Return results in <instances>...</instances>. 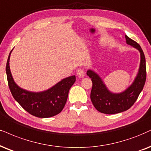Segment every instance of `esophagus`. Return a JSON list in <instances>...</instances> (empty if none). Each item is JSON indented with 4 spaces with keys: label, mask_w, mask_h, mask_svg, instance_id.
I'll list each match as a JSON object with an SVG mask.
<instances>
[{
    "label": "esophagus",
    "mask_w": 151,
    "mask_h": 151,
    "mask_svg": "<svg viewBox=\"0 0 151 151\" xmlns=\"http://www.w3.org/2000/svg\"><path fill=\"white\" fill-rule=\"evenodd\" d=\"M76 73H77V76H78L79 78H83L85 75V70L81 69H81L77 70V71H76Z\"/></svg>",
    "instance_id": "esophagus-1"
}]
</instances>
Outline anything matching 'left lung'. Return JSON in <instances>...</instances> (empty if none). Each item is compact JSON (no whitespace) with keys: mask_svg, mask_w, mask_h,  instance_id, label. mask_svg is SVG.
I'll return each instance as SVG.
<instances>
[{"mask_svg":"<svg viewBox=\"0 0 151 151\" xmlns=\"http://www.w3.org/2000/svg\"><path fill=\"white\" fill-rule=\"evenodd\" d=\"M125 38L127 43L137 48L141 55L138 75L131 86L123 92L113 94L108 90L97 74L91 70H88L87 72V75L92 81L91 101L98 111L105 114H115L130 109L137 100L146 83V66L144 52L137 42L127 36H125Z\"/></svg>","mask_w":151,"mask_h":151,"instance_id":"left-lung-1","label":"left lung"}]
</instances>
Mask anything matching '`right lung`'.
<instances>
[{"instance_id":"right-lung-1","label":"right lung","mask_w":151,"mask_h":151,"mask_svg":"<svg viewBox=\"0 0 151 151\" xmlns=\"http://www.w3.org/2000/svg\"><path fill=\"white\" fill-rule=\"evenodd\" d=\"M11 52L5 70L9 88L14 99L25 111L38 118H50L59 114L66 104L70 88L76 82V76L66 78L44 92H31L23 90L14 83L11 74L9 66Z\"/></svg>"}]
</instances>
